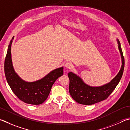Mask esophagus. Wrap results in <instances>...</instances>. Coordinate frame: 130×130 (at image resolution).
<instances>
[{"label":"esophagus","instance_id":"1","mask_svg":"<svg viewBox=\"0 0 130 130\" xmlns=\"http://www.w3.org/2000/svg\"><path fill=\"white\" fill-rule=\"evenodd\" d=\"M65 67L68 69H71L73 67V65L70 62H67L65 63Z\"/></svg>","mask_w":130,"mask_h":130}]
</instances>
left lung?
Returning a JSON list of instances; mask_svg holds the SVG:
<instances>
[{
  "label": "left lung",
  "instance_id": "8db88e82",
  "mask_svg": "<svg viewBox=\"0 0 130 130\" xmlns=\"http://www.w3.org/2000/svg\"><path fill=\"white\" fill-rule=\"evenodd\" d=\"M118 48L121 55L122 64L119 73L111 81L105 85L91 87L84 83L81 78L72 72L68 73L69 78V93L73 100L82 105H91L107 98L116 88L121 80L124 68V58L121 43L117 40Z\"/></svg>",
  "mask_w": 130,
  "mask_h": 130
}]
</instances>
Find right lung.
<instances>
[{
	"mask_svg": "<svg viewBox=\"0 0 130 130\" xmlns=\"http://www.w3.org/2000/svg\"><path fill=\"white\" fill-rule=\"evenodd\" d=\"M13 37L9 42L4 61V73L7 81L20 100L28 104L40 105L48 98L56 80L63 75V68L52 70L39 81L32 82L23 81L15 73L12 63L11 51Z\"/></svg>",
	"mask_w": 130,
	"mask_h": 130,
	"instance_id": "obj_1",
	"label": "right lung"
}]
</instances>
